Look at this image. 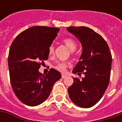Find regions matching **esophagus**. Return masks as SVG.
Segmentation results:
<instances>
[{"instance_id":"34e87169","label":"esophagus","mask_w":122,"mask_h":122,"mask_svg":"<svg viewBox=\"0 0 122 122\" xmlns=\"http://www.w3.org/2000/svg\"><path fill=\"white\" fill-rule=\"evenodd\" d=\"M66 76H67L66 75H64V74H62V79H64V78L66 77Z\"/></svg>"}]
</instances>
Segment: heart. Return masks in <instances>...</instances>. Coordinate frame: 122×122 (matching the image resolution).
Returning a JSON list of instances; mask_svg holds the SVG:
<instances>
[{"label": "heart", "mask_w": 122, "mask_h": 122, "mask_svg": "<svg viewBox=\"0 0 122 122\" xmlns=\"http://www.w3.org/2000/svg\"><path fill=\"white\" fill-rule=\"evenodd\" d=\"M63 43L64 45L68 47V49H70L71 51H73L75 49H76V43L75 42L71 39H65L63 40ZM54 51H55V48H54V46L53 45H50L49 47V54L50 55H52L54 54ZM69 62H59L56 64V68L57 70H58L60 72H64L66 68H67L68 65H69Z\"/></svg>", "instance_id": "1"}]
</instances>
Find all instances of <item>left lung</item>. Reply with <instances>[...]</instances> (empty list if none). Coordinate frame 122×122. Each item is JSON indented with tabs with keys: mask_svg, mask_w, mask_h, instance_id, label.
Here are the masks:
<instances>
[{
	"mask_svg": "<svg viewBox=\"0 0 122 122\" xmlns=\"http://www.w3.org/2000/svg\"><path fill=\"white\" fill-rule=\"evenodd\" d=\"M67 30L82 45V54L73 73L85 77L73 78L68 88L71 100L82 108L93 107L101 100L110 80L112 56L105 39L99 34L85 26H70Z\"/></svg>",
	"mask_w": 122,
	"mask_h": 122,
	"instance_id": "8db88e82",
	"label": "left lung"
}]
</instances>
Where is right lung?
<instances>
[{"label":"right lung","instance_id":"obj_1","mask_svg":"<svg viewBox=\"0 0 122 122\" xmlns=\"http://www.w3.org/2000/svg\"><path fill=\"white\" fill-rule=\"evenodd\" d=\"M59 30L33 26L21 32L11 43L8 57L11 84L17 98L26 105L43 103L62 77L54 68L45 75L39 71L41 64L48 59L49 46Z\"/></svg>","mask_w":122,"mask_h":122}]
</instances>
